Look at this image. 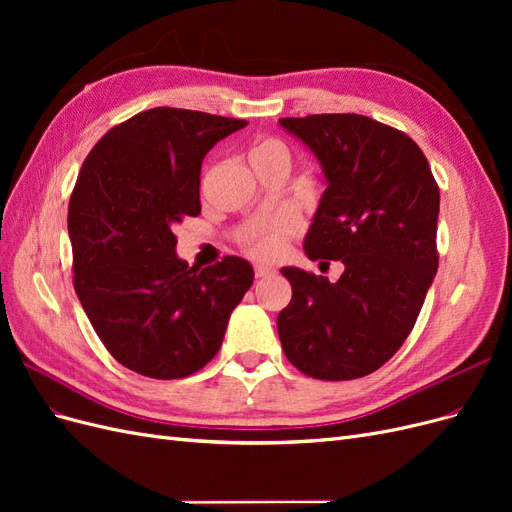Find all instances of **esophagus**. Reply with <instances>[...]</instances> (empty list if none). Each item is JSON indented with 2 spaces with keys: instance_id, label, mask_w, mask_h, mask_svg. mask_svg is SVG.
<instances>
[{
  "instance_id": "1",
  "label": "esophagus",
  "mask_w": 512,
  "mask_h": 512,
  "mask_svg": "<svg viewBox=\"0 0 512 512\" xmlns=\"http://www.w3.org/2000/svg\"><path fill=\"white\" fill-rule=\"evenodd\" d=\"M275 271L271 269V267H265V265H256L254 267V275L256 277H269V275H273Z\"/></svg>"
}]
</instances>
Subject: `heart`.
<instances>
[{
  "label": "heart",
  "mask_w": 512,
  "mask_h": 512,
  "mask_svg": "<svg viewBox=\"0 0 512 512\" xmlns=\"http://www.w3.org/2000/svg\"><path fill=\"white\" fill-rule=\"evenodd\" d=\"M247 160H250L252 168L254 166H265V164H277L290 170L292 156L290 149L284 141L275 136H260L247 149ZM297 235V222L288 215H280V218H273L265 224H260L252 228L247 235L241 237L243 250L258 258V260H277L284 250H286V241Z\"/></svg>",
  "instance_id": "b5f03b06"
}]
</instances>
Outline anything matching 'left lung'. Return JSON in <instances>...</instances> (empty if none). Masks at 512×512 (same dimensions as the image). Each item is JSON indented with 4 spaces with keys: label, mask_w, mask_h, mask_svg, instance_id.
<instances>
[{
    "label": "left lung",
    "mask_w": 512,
    "mask_h": 512,
    "mask_svg": "<svg viewBox=\"0 0 512 512\" xmlns=\"http://www.w3.org/2000/svg\"><path fill=\"white\" fill-rule=\"evenodd\" d=\"M316 153L329 188L305 239L312 260L344 262L331 284L286 267L292 299L277 316L284 354L316 380H354L406 342L438 271L440 188L412 138L356 113L282 117Z\"/></svg>",
    "instance_id": "left-lung-1"
}]
</instances>
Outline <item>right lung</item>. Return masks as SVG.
<instances>
[{"mask_svg":"<svg viewBox=\"0 0 512 512\" xmlns=\"http://www.w3.org/2000/svg\"><path fill=\"white\" fill-rule=\"evenodd\" d=\"M247 126L158 106L108 130L89 151L68 205L72 282L104 348L156 380L192 376L218 354L230 312L254 282L247 260L207 269L175 254V224L200 213V166Z\"/></svg>","mask_w":512,"mask_h":512,"instance_id":"right-lung-1","label":"right lung"}]
</instances>
